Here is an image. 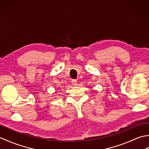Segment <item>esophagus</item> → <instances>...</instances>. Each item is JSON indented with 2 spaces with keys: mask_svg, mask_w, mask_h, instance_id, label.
<instances>
[{
  "mask_svg": "<svg viewBox=\"0 0 149 149\" xmlns=\"http://www.w3.org/2000/svg\"><path fill=\"white\" fill-rule=\"evenodd\" d=\"M72 83L73 85H74V86H77V81L75 80V79H73V80L72 81Z\"/></svg>",
  "mask_w": 149,
  "mask_h": 149,
  "instance_id": "obj_1",
  "label": "esophagus"
}]
</instances>
